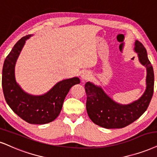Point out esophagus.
<instances>
[{
  "label": "esophagus",
  "instance_id": "34e87169",
  "mask_svg": "<svg viewBox=\"0 0 157 157\" xmlns=\"http://www.w3.org/2000/svg\"><path fill=\"white\" fill-rule=\"evenodd\" d=\"M90 78V73L87 72V71H85V72H83L82 74V80L83 82H84L85 81L88 80Z\"/></svg>",
  "mask_w": 157,
  "mask_h": 157
}]
</instances>
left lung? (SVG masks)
<instances>
[{"instance_id":"obj_1","label":"left lung","mask_w":157,"mask_h":157,"mask_svg":"<svg viewBox=\"0 0 157 157\" xmlns=\"http://www.w3.org/2000/svg\"><path fill=\"white\" fill-rule=\"evenodd\" d=\"M134 51L138 60L146 68V87L139 99L129 104H120L110 98L100 86L88 82L85 84L86 111L95 124L106 129L123 128L134 122L146 111L154 93V74L146 49L138 40Z\"/></svg>"}]
</instances>
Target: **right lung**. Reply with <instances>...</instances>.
Returning a JSON list of instances; mask_svg holds the SVG:
<instances>
[{
  "label": "right lung",
  "mask_w": 157,
  "mask_h": 157,
  "mask_svg": "<svg viewBox=\"0 0 157 157\" xmlns=\"http://www.w3.org/2000/svg\"><path fill=\"white\" fill-rule=\"evenodd\" d=\"M33 35L22 37L6 58L2 71V86L6 101L21 119L33 124H44L54 121L60 113L70 89L79 84L78 77L63 79L45 94L34 95L24 91L17 82L15 66L26 40Z\"/></svg>",
  "instance_id": "obj_1"
}]
</instances>
